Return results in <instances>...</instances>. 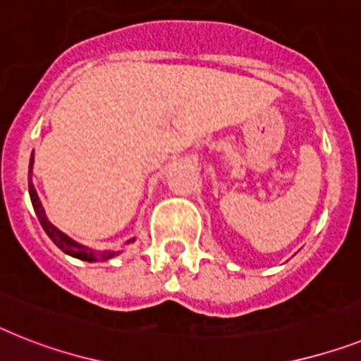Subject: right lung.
Masks as SVG:
<instances>
[{
  "mask_svg": "<svg viewBox=\"0 0 361 361\" xmlns=\"http://www.w3.org/2000/svg\"><path fill=\"white\" fill-rule=\"evenodd\" d=\"M31 169H32V157H31V163H29V195H31V202H32V207H35L36 216H38V220H40L42 227H44V231L47 233V237H49L51 240H53L54 244H56V246L63 251V253H68V255L75 257V259L87 260V262L108 260V259H111V257L117 255L115 251H93L86 246H80V244H77L75 240H71L68 235H63L60 229H56V227H54L53 224L47 220V216H45V213H44V207H42L40 200H38V195H36L35 185L31 183ZM130 242H134V238H132Z\"/></svg>",
  "mask_w": 361,
  "mask_h": 361,
  "instance_id": "right-lung-1",
  "label": "right lung"
}]
</instances>
